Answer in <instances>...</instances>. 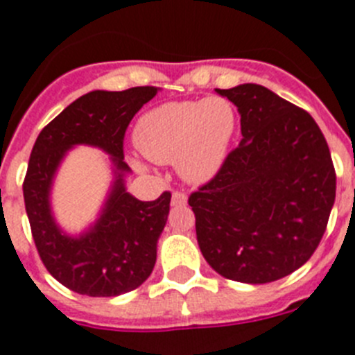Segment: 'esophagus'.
Returning a JSON list of instances; mask_svg holds the SVG:
<instances>
[{"instance_id":"1","label":"esophagus","mask_w":355,"mask_h":355,"mask_svg":"<svg viewBox=\"0 0 355 355\" xmlns=\"http://www.w3.org/2000/svg\"><path fill=\"white\" fill-rule=\"evenodd\" d=\"M183 205H187V193L180 192V190H174V193H172V206Z\"/></svg>"}]
</instances>
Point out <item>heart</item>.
<instances>
[{
  "instance_id": "b5f03b06",
  "label": "heart",
  "mask_w": 355,
  "mask_h": 355,
  "mask_svg": "<svg viewBox=\"0 0 355 355\" xmlns=\"http://www.w3.org/2000/svg\"><path fill=\"white\" fill-rule=\"evenodd\" d=\"M236 133V112L224 97L174 101L144 114L135 128V144L147 159L178 162L190 181L209 180L224 162Z\"/></svg>"
}]
</instances>
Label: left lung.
<instances>
[{
    "mask_svg": "<svg viewBox=\"0 0 355 355\" xmlns=\"http://www.w3.org/2000/svg\"><path fill=\"white\" fill-rule=\"evenodd\" d=\"M240 112L241 142L190 193L200 252L238 283L283 279L311 258L327 229L336 171L306 110L261 85L216 89Z\"/></svg>",
    "mask_w": 355,
    "mask_h": 355,
    "instance_id": "left-lung-1",
    "label": "left lung"
}]
</instances>
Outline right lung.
Returning <instances> with one entry per match:
<instances>
[{"instance_id": "add662e5", "label": "right lung", "mask_w": 355, "mask_h": 355, "mask_svg": "<svg viewBox=\"0 0 355 355\" xmlns=\"http://www.w3.org/2000/svg\"><path fill=\"white\" fill-rule=\"evenodd\" d=\"M158 94L156 87L122 92L94 90L67 106L40 131L31 149L23 193L37 252L49 274L69 290L115 297L139 288L156 263V241L167 222L171 192L142 202L124 190V137L131 119ZM89 143L114 156L119 171L105 211L89 234L69 239L49 211V188L69 146Z\"/></svg>"}]
</instances>
